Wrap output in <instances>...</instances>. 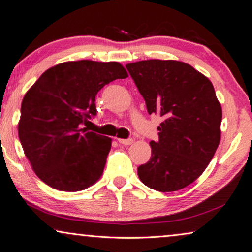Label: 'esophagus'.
<instances>
[{"label": "esophagus", "instance_id": "1", "mask_svg": "<svg viewBox=\"0 0 252 252\" xmlns=\"http://www.w3.org/2000/svg\"><path fill=\"white\" fill-rule=\"evenodd\" d=\"M117 140H119V143H120V144H123V145H131V144L133 143V139H132V138H129V139H122V138H119Z\"/></svg>", "mask_w": 252, "mask_h": 252}]
</instances>
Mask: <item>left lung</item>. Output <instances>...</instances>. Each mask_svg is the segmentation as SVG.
<instances>
[{
    "label": "left lung",
    "mask_w": 252,
    "mask_h": 252,
    "mask_svg": "<svg viewBox=\"0 0 252 252\" xmlns=\"http://www.w3.org/2000/svg\"><path fill=\"white\" fill-rule=\"evenodd\" d=\"M149 114L163 121L159 142L138 176L151 189L172 192L194 182L219 146L222 109L211 80L188 63L146 60L126 64Z\"/></svg>",
    "instance_id": "obj_1"
}]
</instances>
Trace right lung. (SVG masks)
I'll list each match as a JSON object with an SVG mask.
<instances>
[{
	"label": "right lung",
	"mask_w": 252,
	"mask_h": 252,
	"mask_svg": "<svg viewBox=\"0 0 252 252\" xmlns=\"http://www.w3.org/2000/svg\"><path fill=\"white\" fill-rule=\"evenodd\" d=\"M128 77L119 62L69 61L46 70L22 101L18 136L36 176L75 192L101 177L112 138L83 128L96 114L95 95Z\"/></svg>",
	"instance_id": "right-lung-1"
}]
</instances>
